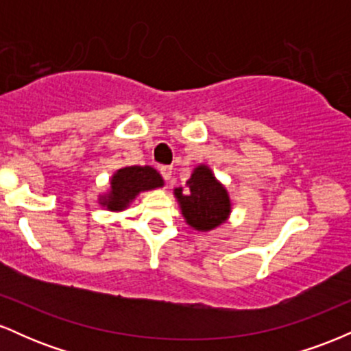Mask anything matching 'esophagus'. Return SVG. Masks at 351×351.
<instances>
[{
  "label": "esophagus",
  "mask_w": 351,
  "mask_h": 351,
  "mask_svg": "<svg viewBox=\"0 0 351 351\" xmlns=\"http://www.w3.org/2000/svg\"><path fill=\"white\" fill-rule=\"evenodd\" d=\"M160 173H162V176L167 181L171 180V175H173V168L168 167V165H165V167L160 168Z\"/></svg>",
  "instance_id": "esophagus-1"
}]
</instances>
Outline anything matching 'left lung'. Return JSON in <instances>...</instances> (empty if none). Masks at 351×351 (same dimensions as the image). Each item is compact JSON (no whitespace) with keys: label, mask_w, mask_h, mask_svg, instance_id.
<instances>
[{"label":"left lung","mask_w":351,"mask_h":351,"mask_svg":"<svg viewBox=\"0 0 351 351\" xmlns=\"http://www.w3.org/2000/svg\"><path fill=\"white\" fill-rule=\"evenodd\" d=\"M181 215L196 231H211L223 224L231 213L226 188L206 165H198L186 181V188H175Z\"/></svg>","instance_id":"8db88e82"}]
</instances>
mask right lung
<instances>
[{"label":"right lung","instance_id":"1","mask_svg":"<svg viewBox=\"0 0 351 351\" xmlns=\"http://www.w3.org/2000/svg\"><path fill=\"white\" fill-rule=\"evenodd\" d=\"M163 178L152 167H125L117 170L110 180V191L100 196V204L110 211H122L136 198V195L148 189L162 188Z\"/></svg>","mask_w":351,"mask_h":351}]
</instances>
